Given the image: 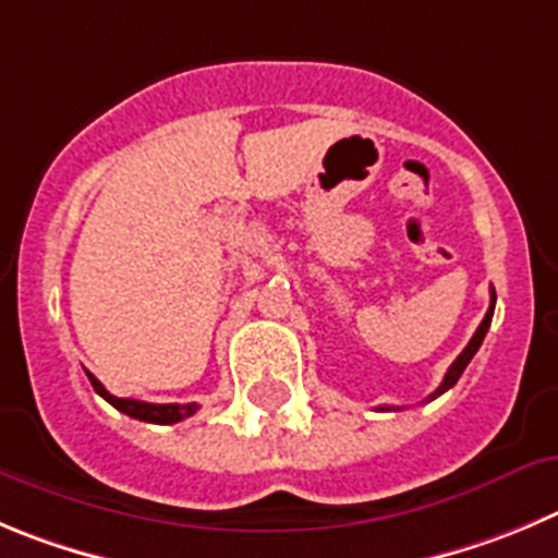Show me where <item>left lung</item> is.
<instances>
[{"instance_id":"obj_1","label":"left lung","mask_w":558,"mask_h":558,"mask_svg":"<svg viewBox=\"0 0 558 558\" xmlns=\"http://www.w3.org/2000/svg\"><path fill=\"white\" fill-rule=\"evenodd\" d=\"M490 294H493V296H490V308H487V314H484L482 325L476 327V332H473V338H471V341H468L465 350L460 352V357H457V361L449 366V372H446V377H444V383H440V388H437L435 393H432V397L426 399V402H432V399H437V397H440V393H446V390H449V388H454L457 379L462 377V372H465V366H468V363H471V357L476 355L478 347H482L484 336H487V330H490L493 311H496V291H490ZM379 410H390V408H379Z\"/></svg>"}]
</instances>
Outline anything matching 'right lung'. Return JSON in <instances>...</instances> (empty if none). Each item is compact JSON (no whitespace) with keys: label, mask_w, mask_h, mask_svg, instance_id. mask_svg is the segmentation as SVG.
<instances>
[{"label":"right lung","mask_w":558,"mask_h":558,"mask_svg":"<svg viewBox=\"0 0 558 558\" xmlns=\"http://www.w3.org/2000/svg\"><path fill=\"white\" fill-rule=\"evenodd\" d=\"M87 379L90 385L96 388L98 397L107 399L114 410H121L126 413L129 418H137V421H148V424H179V421L190 418L192 413L197 410V404H150V402H137V399H118L112 397L90 372H87Z\"/></svg>","instance_id":"1"}]
</instances>
